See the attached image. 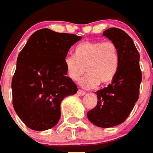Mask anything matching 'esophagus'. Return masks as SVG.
I'll use <instances>...</instances> for the list:
<instances>
[{"label":"esophagus","mask_w":153,"mask_h":153,"mask_svg":"<svg viewBox=\"0 0 153 153\" xmlns=\"http://www.w3.org/2000/svg\"><path fill=\"white\" fill-rule=\"evenodd\" d=\"M77 94L79 95V96H83V95L85 94V92H84L83 90H81V89H78Z\"/></svg>","instance_id":"1"}]
</instances>
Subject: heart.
Listing matches in <instances>:
<instances>
[{
	"label": "heart",
	"mask_w": 153,
	"mask_h": 153,
	"mask_svg": "<svg viewBox=\"0 0 153 153\" xmlns=\"http://www.w3.org/2000/svg\"><path fill=\"white\" fill-rule=\"evenodd\" d=\"M119 48L112 41H85L74 48V56L64 58V64L70 80L77 81L85 72L88 74L80 81L85 89L113 81L119 67Z\"/></svg>",
	"instance_id": "heart-1"
}]
</instances>
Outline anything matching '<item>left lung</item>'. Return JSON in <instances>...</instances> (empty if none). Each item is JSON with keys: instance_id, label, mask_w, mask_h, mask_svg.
Returning a JSON list of instances; mask_svg holds the SVG:
<instances>
[{"instance_id": "1", "label": "left lung", "mask_w": 153, "mask_h": 153, "mask_svg": "<svg viewBox=\"0 0 153 153\" xmlns=\"http://www.w3.org/2000/svg\"><path fill=\"white\" fill-rule=\"evenodd\" d=\"M103 35L119 48V67L111 84L95 93L97 104L87 117L97 127L107 128L123 123L129 116L139 98L142 73L139 51L126 32L113 27Z\"/></svg>"}]
</instances>
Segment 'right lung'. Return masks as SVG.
Here are the masks:
<instances>
[{
	"instance_id": "obj_1",
	"label": "right lung",
	"mask_w": 153,
	"mask_h": 153,
	"mask_svg": "<svg viewBox=\"0 0 153 153\" xmlns=\"http://www.w3.org/2000/svg\"><path fill=\"white\" fill-rule=\"evenodd\" d=\"M81 39L76 34L41 29L21 51L12 79L13 105L29 128L45 131L55 127L63 99L77 92L76 85L67 76L64 60Z\"/></svg>"
}]
</instances>
